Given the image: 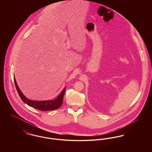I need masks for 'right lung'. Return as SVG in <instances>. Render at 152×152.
Segmentation results:
<instances>
[{
	"mask_svg": "<svg viewBox=\"0 0 152 152\" xmlns=\"http://www.w3.org/2000/svg\"><path fill=\"white\" fill-rule=\"evenodd\" d=\"M14 78L15 84L16 86V88L17 89V91L19 94L20 97L21 98L22 101L25 102L26 104H27L28 105H29V107L36 109H39L40 110H42V111H50V110L58 109L61 105L63 103L64 95L65 94L66 87L64 88V89L62 90V91L57 97V98L53 100L34 101V100H29L28 99H27L23 94L17 84L15 76H14Z\"/></svg>",
	"mask_w": 152,
	"mask_h": 152,
	"instance_id": "obj_1",
	"label": "right lung"
}]
</instances>
